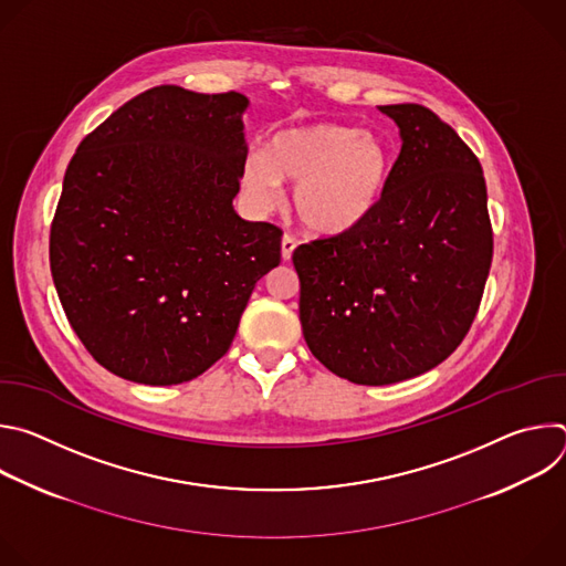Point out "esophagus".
Segmentation results:
<instances>
[{
    "label": "esophagus",
    "mask_w": 566,
    "mask_h": 566,
    "mask_svg": "<svg viewBox=\"0 0 566 566\" xmlns=\"http://www.w3.org/2000/svg\"><path fill=\"white\" fill-rule=\"evenodd\" d=\"M295 247H297V239H295V237H291V234H284V237H282V260H284V262L291 260Z\"/></svg>",
    "instance_id": "obj_1"
}]
</instances>
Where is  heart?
<instances>
[{"instance_id":"obj_1","label":"heart","mask_w":566,"mask_h":566,"mask_svg":"<svg viewBox=\"0 0 566 566\" xmlns=\"http://www.w3.org/2000/svg\"><path fill=\"white\" fill-rule=\"evenodd\" d=\"M391 170L387 145L360 127L311 123L277 132L269 151L247 156L241 181L262 208L282 199V181L295 186V212L315 234H345L380 206Z\"/></svg>"}]
</instances>
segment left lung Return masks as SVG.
Instances as JSON below:
<instances>
[{
    "instance_id": "left-lung-1",
    "label": "left lung",
    "mask_w": 566,
    "mask_h": 566,
    "mask_svg": "<svg viewBox=\"0 0 566 566\" xmlns=\"http://www.w3.org/2000/svg\"><path fill=\"white\" fill-rule=\"evenodd\" d=\"M400 154L376 212L293 251L311 354L356 385H391L443 363L468 334L493 260L476 156L423 105H382Z\"/></svg>"
}]
</instances>
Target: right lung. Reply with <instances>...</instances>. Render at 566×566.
<instances>
[{"label": "right lung", "instance_id": "1", "mask_svg": "<svg viewBox=\"0 0 566 566\" xmlns=\"http://www.w3.org/2000/svg\"><path fill=\"white\" fill-rule=\"evenodd\" d=\"M244 94L147 90L77 145L51 223V275L73 332L140 385L197 378L230 347L280 264L282 230L234 212Z\"/></svg>", "mask_w": 566, "mask_h": 566}]
</instances>
